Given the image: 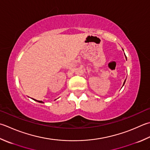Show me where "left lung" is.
Instances as JSON below:
<instances>
[{"label": "left lung", "instance_id": "8db88e82", "mask_svg": "<svg viewBox=\"0 0 150 150\" xmlns=\"http://www.w3.org/2000/svg\"><path fill=\"white\" fill-rule=\"evenodd\" d=\"M125 58H126V56H125ZM126 59H127V58H126ZM125 81H124V84H125ZM124 84H123V86H124Z\"/></svg>", "mask_w": 150, "mask_h": 150}]
</instances>
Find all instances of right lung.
<instances>
[{
    "instance_id": "1",
    "label": "right lung",
    "mask_w": 150,
    "mask_h": 150,
    "mask_svg": "<svg viewBox=\"0 0 150 150\" xmlns=\"http://www.w3.org/2000/svg\"><path fill=\"white\" fill-rule=\"evenodd\" d=\"M34 100H36V99H34ZM36 101H38V102H40V103H43V101H38V100H36Z\"/></svg>"
}]
</instances>
